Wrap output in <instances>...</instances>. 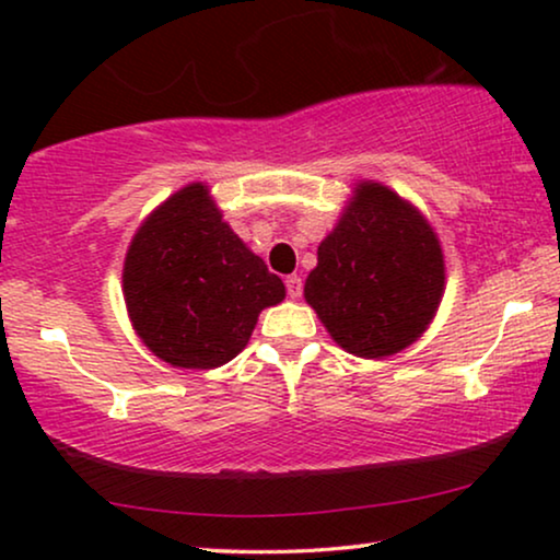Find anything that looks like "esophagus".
<instances>
[{"label": "esophagus", "instance_id": "34e87169", "mask_svg": "<svg viewBox=\"0 0 560 560\" xmlns=\"http://www.w3.org/2000/svg\"><path fill=\"white\" fill-rule=\"evenodd\" d=\"M285 288H288V295L293 298H301V293H303V278L301 275H288L285 278Z\"/></svg>", "mask_w": 560, "mask_h": 560}]
</instances>
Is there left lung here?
<instances>
[{
  "label": "left lung",
  "mask_w": 560,
  "mask_h": 560,
  "mask_svg": "<svg viewBox=\"0 0 560 560\" xmlns=\"http://www.w3.org/2000/svg\"><path fill=\"white\" fill-rule=\"evenodd\" d=\"M443 282L441 242L428 219L395 190L362 180L320 242L303 293L341 349L382 359L425 331Z\"/></svg>",
  "instance_id": "left-lung-1"
}]
</instances>
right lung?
<instances>
[{
  "label": "right lung",
  "instance_id": "1",
  "mask_svg": "<svg viewBox=\"0 0 560 560\" xmlns=\"http://www.w3.org/2000/svg\"><path fill=\"white\" fill-rule=\"evenodd\" d=\"M121 282L137 336L183 370L232 362L262 308L285 298L282 280L221 219L203 183L180 188L142 221Z\"/></svg>",
  "mask_w": 560,
  "mask_h": 560
}]
</instances>
